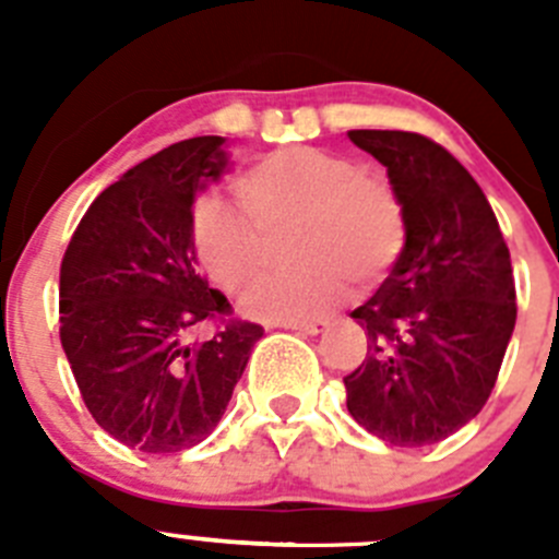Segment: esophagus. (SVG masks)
I'll return each mask as SVG.
<instances>
[{"instance_id": "34e87169", "label": "esophagus", "mask_w": 559, "mask_h": 559, "mask_svg": "<svg viewBox=\"0 0 559 559\" xmlns=\"http://www.w3.org/2000/svg\"><path fill=\"white\" fill-rule=\"evenodd\" d=\"M285 330H299V333H310V335H319L328 330V322H322V319H310V322H296V319H290V322H283Z\"/></svg>"}]
</instances>
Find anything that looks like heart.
Wrapping results in <instances>:
<instances>
[{
  "label": "heart",
  "instance_id": "1",
  "mask_svg": "<svg viewBox=\"0 0 559 559\" xmlns=\"http://www.w3.org/2000/svg\"><path fill=\"white\" fill-rule=\"evenodd\" d=\"M240 213L221 199L192 210V249L212 283L240 294L269 260V235L294 231L305 265L257 280L243 310L257 319H310L349 294V276L364 288L392 271L406 246V215L386 179L349 156L322 147H283L240 173Z\"/></svg>",
  "mask_w": 559,
  "mask_h": 559
}]
</instances>
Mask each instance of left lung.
Here are the masks:
<instances>
[{
  "label": "left lung",
  "mask_w": 559,
  "mask_h": 559,
  "mask_svg": "<svg viewBox=\"0 0 559 559\" xmlns=\"http://www.w3.org/2000/svg\"><path fill=\"white\" fill-rule=\"evenodd\" d=\"M386 167L406 246L386 283L355 308L367 358L344 378L358 426L426 448L467 426L496 386L515 330V276L496 212L442 145L412 131H349Z\"/></svg>",
  "instance_id": "1"
}]
</instances>
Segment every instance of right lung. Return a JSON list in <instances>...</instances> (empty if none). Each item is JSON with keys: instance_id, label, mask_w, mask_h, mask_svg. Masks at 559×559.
Returning a JSON list of instances; mask_svg holds the SVG:
<instances>
[{"instance_id": "add662e5", "label": "right lung", "mask_w": 559, "mask_h": 559, "mask_svg": "<svg viewBox=\"0 0 559 559\" xmlns=\"http://www.w3.org/2000/svg\"><path fill=\"white\" fill-rule=\"evenodd\" d=\"M224 136L140 162L92 201L61 263V344L97 426L142 453H179L218 426L263 328L229 316L192 249V201L226 170Z\"/></svg>"}]
</instances>
